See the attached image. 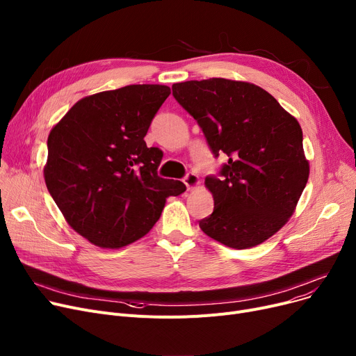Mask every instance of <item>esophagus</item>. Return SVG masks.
Returning <instances> with one entry per match:
<instances>
[{"label":"esophagus","instance_id":"esophagus-1","mask_svg":"<svg viewBox=\"0 0 356 356\" xmlns=\"http://www.w3.org/2000/svg\"><path fill=\"white\" fill-rule=\"evenodd\" d=\"M183 181H184V184H186V188H188L189 191L196 189L197 186L200 184V179H199V176L195 175V173H188V175H186V177L183 179Z\"/></svg>","mask_w":356,"mask_h":356}]
</instances>
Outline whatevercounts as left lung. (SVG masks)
Returning <instances> with one entry per match:
<instances>
[{
    "label": "left lung",
    "mask_w": 356,
    "mask_h": 356,
    "mask_svg": "<svg viewBox=\"0 0 356 356\" xmlns=\"http://www.w3.org/2000/svg\"><path fill=\"white\" fill-rule=\"evenodd\" d=\"M172 89L215 157H228L220 179H204L215 207L199 220L200 229L235 250L263 244L286 225L306 188L310 167L300 124L250 82L211 78Z\"/></svg>",
    "instance_id": "left-lung-1"
}]
</instances>
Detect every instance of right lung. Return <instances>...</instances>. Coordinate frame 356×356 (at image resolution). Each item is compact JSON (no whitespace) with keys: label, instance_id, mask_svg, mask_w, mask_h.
Segmentation results:
<instances>
[{"label":"right lung","instance_id":"obj_1","mask_svg":"<svg viewBox=\"0 0 356 356\" xmlns=\"http://www.w3.org/2000/svg\"><path fill=\"white\" fill-rule=\"evenodd\" d=\"M170 95L165 85H128L82 98L47 138L44 181L66 222L101 248H122L159 220L186 186L161 179L163 152L144 137Z\"/></svg>","mask_w":356,"mask_h":356}]
</instances>
